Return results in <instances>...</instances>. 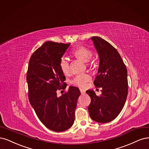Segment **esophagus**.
<instances>
[{"mask_svg":"<svg viewBox=\"0 0 149 149\" xmlns=\"http://www.w3.org/2000/svg\"><path fill=\"white\" fill-rule=\"evenodd\" d=\"M80 93H81V95H85V93H86V91L85 90H84V89H80Z\"/></svg>","mask_w":149,"mask_h":149,"instance_id":"34e87169","label":"esophagus"}]
</instances>
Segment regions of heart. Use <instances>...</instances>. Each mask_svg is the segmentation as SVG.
Returning <instances> with one entry per match:
<instances>
[{
  "label": "heart",
  "mask_w": 149,
  "mask_h": 149,
  "mask_svg": "<svg viewBox=\"0 0 149 149\" xmlns=\"http://www.w3.org/2000/svg\"><path fill=\"white\" fill-rule=\"evenodd\" d=\"M72 53L77 59H80L84 62H89L93 56L92 51L87 47L83 46L79 47L78 48L74 49ZM59 66L61 70L64 74H68L69 72V62L65 57H63L61 59ZM90 80L91 77L90 75L87 74H79L75 76L72 80L71 83L80 88H85Z\"/></svg>",
  "instance_id": "1"
}]
</instances>
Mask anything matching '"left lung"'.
Wrapping results in <instances>:
<instances>
[{"label": "left lung", "instance_id": "1", "mask_svg": "<svg viewBox=\"0 0 149 149\" xmlns=\"http://www.w3.org/2000/svg\"><path fill=\"white\" fill-rule=\"evenodd\" d=\"M100 57L98 75L94 80L97 88L102 87L97 96L87 90L91 98L88 107L93 121L106 123L116 118L123 109L128 93L126 67L118 51L108 42L98 36L91 38Z\"/></svg>", "mask_w": 149, "mask_h": 149}]
</instances>
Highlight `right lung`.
Here are the masks:
<instances>
[{
    "instance_id": "right-lung-1",
    "label": "right lung",
    "mask_w": 149,
    "mask_h": 149,
    "mask_svg": "<svg viewBox=\"0 0 149 149\" xmlns=\"http://www.w3.org/2000/svg\"><path fill=\"white\" fill-rule=\"evenodd\" d=\"M70 45L47 41L31 55L26 74L28 98L38 118L50 130L64 131L73 125L80 92L70 87L61 97L57 90L65 89V77L59 62Z\"/></svg>"
}]
</instances>
